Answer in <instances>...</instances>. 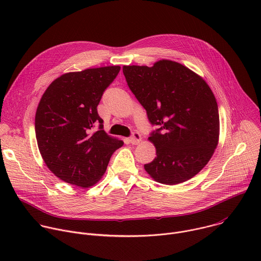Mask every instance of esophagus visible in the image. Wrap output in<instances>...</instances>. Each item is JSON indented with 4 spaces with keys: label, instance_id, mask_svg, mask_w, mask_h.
Masks as SVG:
<instances>
[{
    "label": "esophagus",
    "instance_id": "obj_1",
    "mask_svg": "<svg viewBox=\"0 0 261 261\" xmlns=\"http://www.w3.org/2000/svg\"><path fill=\"white\" fill-rule=\"evenodd\" d=\"M140 140H141V136H140V134L137 133V132H134V133L132 134V136L130 137V142H131L132 144H138V143L140 142Z\"/></svg>",
    "mask_w": 261,
    "mask_h": 261
}]
</instances>
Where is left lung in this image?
Segmentation results:
<instances>
[{
    "mask_svg": "<svg viewBox=\"0 0 261 261\" xmlns=\"http://www.w3.org/2000/svg\"><path fill=\"white\" fill-rule=\"evenodd\" d=\"M128 87L158 126L148 137L157 157L144 165L156 181L176 185L196 175L218 145V104L205 81L186 66L160 60L152 67L124 66Z\"/></svg>",
    "mask_w": 261,
    "mask_h": 261,
    "instance_id": "left-lung-1",
    "label": "left lung"
}]
</instances>
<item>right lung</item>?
<instances>
[{"label":"right lung","instance_id":"1","mask_svg":"<svg viewBox=\"0 0 261 261\" xmlns=\"http://www.w3.org/2000/svg\"><path fill=\"white\" fill-rule=\"evenodd\" d=\"M120 70V66H106L68 72L42 95L35 117L37 144L46 166L60 179L92 187L104 174L111 155L124 144L102 130L97 111L103 92Z\"/></svg>","mask_w":261,"mask_h":261}]
</instances>
